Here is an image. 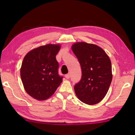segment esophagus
Returning a JSON list of instances; mask_svg holds the SVG:
<instances>
[{
	"mask_svg": "<svg viewBox=\"0 0 135 135\" xmlns=\"http://www.w3.org/2000/svg\"><path fill=\"white\" fill-rule=\"evenodd\" d=\"M65 78L67 79H70V74H67L65 76Z\"/></svg>",
	"mask_w": 135,
	"mask_h": 135,
	"instance_id": "34e87169",
	"label": "esophagus"
}]
</instances>
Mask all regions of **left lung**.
Wrapping results in <instances>:
<instances>
[{"mask_svg":"<svg viewBox=\"0 0 135 135\" xmlns=\"http://www.w3.org/2000/svg\"><path fill=\"white\" fill-rule=\"evenodd\" d=\"M81 68V79L74 86L76 95L89 105L99 103L108 92L113 79L111 62L105 52L95 44L77 42L71 46Z\"/></svg>","mask_w":135,"mask_h":135,"instance_id":"8db88e82","label":"left lung"}]
</instances>
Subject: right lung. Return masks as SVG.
<instances>
[{"instance_id":"add662e5","label":"right lung","mask_w":135,"mask_h":135,"mask_svg":"<svg viewBox=\"0 0 135 135\" xmlns=\"http://www.w3.org/2000/svg\"><path fill=\"white\" fill-rule=\"evenodd\" d=\"M59 44H47L31 50L24 56L20 75L25 90L38 100L48 99L62 81L56 55Z\"/></svg>"}]
</instances>
